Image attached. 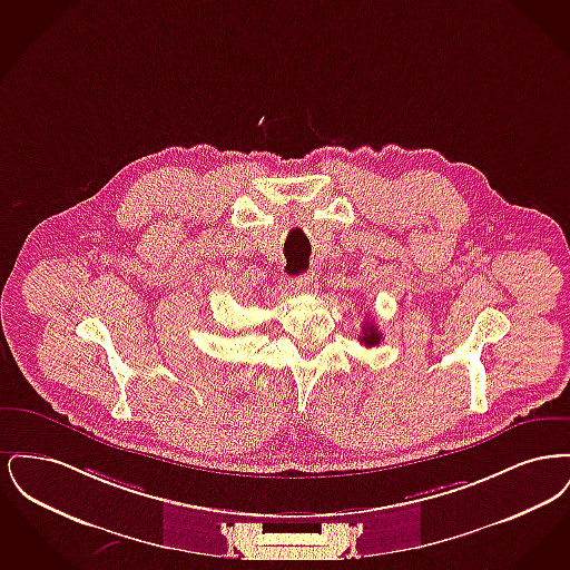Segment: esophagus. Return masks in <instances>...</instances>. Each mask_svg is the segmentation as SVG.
<instances>
[{"label":"esophagus","mask_w":570,"mask_h":570,"mask_svg":"<svg viewBox=\"0 0 570 570\" xmlns=\"http://www.w3.org/2000/svg\"><path fill=\"white\" fill-rule=\"evenodd\" d=\"M295 286H297V291H301V293H309L316 286V277L312 273H303V275H298L297 279H295Z\"/></svg>","instance_id":"34e87169"}]
</instances>
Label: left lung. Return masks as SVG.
Listing matches in <instances>:
<instances>
[{
    "mask_svg": "<svg viewBox=\"0 0 570 570\" xmlns=\"http://www.w3.org/2000/svg\"><path fill=\"white\" fill-rule=\"evenodd\" d=\"M358 342H361L363 346H367V348H374V346H379L380 342H382V333H380L379 325H376L374 321L367 318V321L363 323Z\"/></svg>",
    "mask_w": 570,
    "mask_h": 570,
    "instance_id": "1",
    "label": "left lung"
}]
</instances>
